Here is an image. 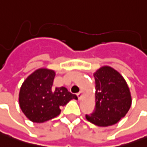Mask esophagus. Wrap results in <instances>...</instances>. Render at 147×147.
Listing matches in <instances>:
<instances>
[{"label":"esophagus","mask_w":147,"mask_h":147,"mask_svg":"<svg viewBox=\"0 0 147 147\" xmlns=\"http://www.w3.org/2000/svg\"><path fill=\"white\" fill-rule=\"evenodd\" d=\"M77 96H78V100H82V92H79L77 94Z\"/></svg>","instance_id":"34e87169"}]
</instances>
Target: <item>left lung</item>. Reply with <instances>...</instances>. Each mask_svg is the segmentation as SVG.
I'll return each instance as SVG.
<instances>
[{
  "label": "left lung",
  "mask_w": 147,
  "mask_h": 147,
  "mask_svg": "<svg viewBox=\"0 0 147 147\" xmlns=\"http://www.w3.org/2000/svg\"><path fill=\"white\" fill-rule=\"evenodd\" d=\"M96 82V109L86 119L95 125H114L126 115L132 105L129 88L121 74L110 66L93 74Z\"/></svg>",
  "instance_id": "obj_1"
}]
</instances>
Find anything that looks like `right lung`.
I'll return each mask as SVG.
<instances>
[{
	"label": "right lung",
	"instance_id": "add662e5",
	"mask_svg": "<svg viewBox=\"0 0 147 147\" xmlns=\"http://www.w3.org/2000/svg\"><path fill=\"white\" fill-rule=\"evenodd\" d=\"M55 71L38 69L28 77L20 88V106L25 116L33 123H44L60 114V107L76 95L65 87L54 88Z\"/></svg>",
	"mask_w": 147,
	"mask_h": 147
}]
</instances>
